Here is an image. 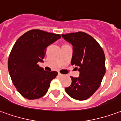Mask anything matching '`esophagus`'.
I'll return each instance as SVG.
<instances>
[{
	"label": "esophagus",
	"instance_id": "esophagus-1",
	"mask_svg": "<svg viewBox=\"0 0 121 121\" xmlns=\"http://www.w3.org/2000/svg\"><path fill=\"white\" fill-rule=\"evenodd\" d=\"M58 76H59L60 77L64 76V75H63V74H60V73H59V74H58Z\"/></svg>",
	"mask_w": 121,
	"mask_h": 121
}]
</instances>
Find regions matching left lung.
I'll return each instance as SVG.
<instances>
[{"label": "left lung", "mask_w": 121, "mask_h": 121, "mask_svg": "<svg viewBox=\"0 0 121 121\" xmlns=\"http://www.w3.org/2000/svg\"><path fill=\"white\" fill-rule=\"evenodd\" d=\"M73 46L71 65L79 71V76H70L72 83L65 88L73 99H88L101 85L105 72V56L102 47L92 36L84 32L62 35Z\"/></svg>", "instance_id": "left-lung-1"}]
</instances>
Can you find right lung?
<instances>
[{
	"label": "right lung",
	"mask_w": 121,
	"mask_h": 121,
	"mask_svg": "<svg viewBox=\"0 0 121 121\" xmlns=\"http://www.w3.org/2000/svg\"><path fill=\"white\" fill-rule=\"evenodd\" d=\"M60 38L58 34L32 29L13 45L8 58V70L13 85L24 97L39 99L47 92L58 72L45 71L38 62L43 61L47 47Z\"/></svg>",
	"instance_id": "1"
}]
</instances>
